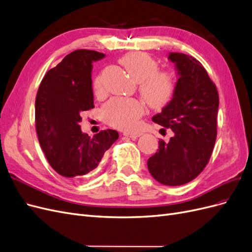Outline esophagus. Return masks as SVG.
<instances>
[{
  "label": "esophagus",
  "instance_id": "34e87169",
  "mask_svg": "<svg viewBox=\"0 0 252 252\" xmlns=\"http://www.w3.org/2000/svg\"><path fill=\"white\" fill-rule=\"evenodd\" d=\"M124 135H125V136H128V138H131L132 140H135V139H138L139 136H141L142 133H140V132H132V133L125 132Z\"/></svg>",
  "mask_w": 252,
  "mask_h": 252
}]
</instances>
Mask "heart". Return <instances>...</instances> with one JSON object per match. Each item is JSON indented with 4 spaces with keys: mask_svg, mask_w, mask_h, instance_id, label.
<instances>
[{
    "mask_svg": "<svg viewBox=\"0 0 252 252\" xmlns=\"http://www.w3.org/2000/svg\"><path fill=\"white\" fill-rule=\"evenodd\" d=\"M128 73L140 83V93L152 108L161 109L168 105L174 96L177 83L173 74L158 71V64L146 52L132 51L120 60ZM94 91H102V78L94 80ZM145 112V105L135 98L114 97L101 109L102 119L112 127L131 131L138 127L139 120Z\"/></svg>",
    "mask_w": 252,
    "mask_h": 252,
    "instance_id": "b5f03b06",
    "label": "heart"
}]
</instances>
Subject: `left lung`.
Segmentation results:
<instances>
[{"label":"left lung","instance_id":"1","mask_svg":"<svg viewBox=\"0 0 252 252\" xmlns=\"http://www.w3.org/2000/svg\"><path fill=\"white\" fill-rule=\"evenodd\" d=\"M168 59L178 71L175 94L152 121L174 135L168 143L158 141L147 166L158 183L180 186L195 179L209 162L217 139L219 94L196 59L179 52H170Z\"/></svg>","mask_w":252,"mask_h":252}]
</instances>
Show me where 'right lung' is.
I'll list each match as a JSON object with an SVG mask.
<instances>
[{
    "instance_id": "right-lung-1",
    "label": "right lung",
    "mask_w": 252,
    "mask_h": 252,
    "mask_svg": "<svg viewBox=\"0 0 252 252\" xmlns=\"http://www.w3.org/2000/svg\"><path fill=\"white\" fill-rule=\"evenodd\" d=\"M105 57L79 49L66 56L43 78L35 97V128L48 163L59 174L75 178L96 168L119 139L112 129L94 138L81 130V113L94 107L93 62Z\"/></svg>"
}]
</instances>
